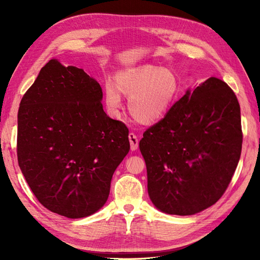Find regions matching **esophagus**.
<instances>
[{
	"mask_svg": "<svg viewBox=\"0 0 260 260\" xmlns=\"http://www.w3.org/2000/svg\"><path fill=\"white\" fill-rule=\"evenodd\" d=\"M129 142L131 146V151H136L139 147V139L135 133H129Z\"/></svg>",
	"mask_w": 260,
	"mask_h": 260,
	"instance_id": "obj_1",
	"label": "esophagus"
}]
</instances>
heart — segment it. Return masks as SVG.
<instances>
[{
    "label": "heart",
    "mask_w": 260,
    "mask_h": 260,
    "mask_svg": "<svg viewBox=\"0 0 260 260\" xmlns=\"http://www.w3.org/2000/svg\"><path fill=\"white\" fill-rule=\"evenodd\" d=\"M180 82L168 68L141 66L125 69L115 77V86L105 85V105L112 115L121 108V96L129 99V111L140 123H154L166 115L179 95Z\"/></svg>",
    "instance_id": "heart-1"
}]
</instances>
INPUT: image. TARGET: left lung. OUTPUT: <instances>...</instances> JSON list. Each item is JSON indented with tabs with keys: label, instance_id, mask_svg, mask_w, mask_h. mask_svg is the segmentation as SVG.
Segmentation results:
<instances>
[{
	"label": "left lung",
	"instance_id": "8db88e82",
	"mask_svg": "<svg viewBox=\"0 0 260 260\" xmlns=\"http://www.w3.org/2000/svg\"><path fill=\"white\" fill-rule=\"evenodd\" d=\"M243 142L232 89L211 77L177 101L140 141L149 199L170 215L210 207L229 186Z\"/></svg>",
	"mask_w": 260,
	"mask_h": 260
}]
</instances>
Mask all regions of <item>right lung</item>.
I'll return each mask as SVG.
<instances>
[{
	"instance_id": "add662e5",
	"label": "right lung",
	"mask_w": 260,
	"mask_h": 260,
	"mask_svg": "<svg viewBox=\"0 0 260 260\" xmlns=\"http://www.w3.org/2000/svg\"><path fill=\"white\" fill-rule=\"evenodd\" d=\"M101 85L82 69L51 59L23 94L17 158L31 191L49 210L83 218L106 203L129 130L103 109Z\"/></svg>"
}]
</instances>
